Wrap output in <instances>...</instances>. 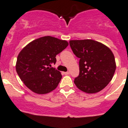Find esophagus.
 <instances>
[{"mask_svg": "<svg viewBox=\"0 0 128 128\" xmlns=\"http://www.w3.org/2000/svg\"><path fill=\"white\" fill-rule=\"evenodd\" d=\"M64 74L65 75H68V74H70V71H67V72H64Z\"/></svg>", "mask_w": 128, "mask_h": 128, "instance_id": "1", "label": "esophagus"}]
</instances>
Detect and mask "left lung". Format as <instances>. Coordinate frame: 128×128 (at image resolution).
Wrapping results in <instances>:
<instances>
[{
    "mask_svg": "<svg viewBox=\"0 0 128 128\" xmlns=\"http://www.w3.org/2000/svg\"><path fill=\"white\" fill-rule=\"evenodd\" d=\"M70 45L80 58V74L75 78L74 84L87 94L101 91L112 80L116 68L112 51L93 40H70Z\"/></svg>",
    "mask_w": 128,
    "mask_h": 128,
    "instance_id": "1",
    "label": "left lung"
}]
</instances>
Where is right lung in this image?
I'll use <instances>...</instances> for the list:
<instances>
[{
  "instance_id": "obj_1",
  "label": "right lung",
  "mask_w": 128,
  "mask_h": 128,
  "mask_svg": "<svg viewBox=\"0 0 128 128\" xmlns=\"http://www.w3.org/2000/svg\"><path fill=\"white\" fill-rule=\"evenodd\" d=\"M68 46L66 40L46 36L33 40L21 50L16 70L24 84L32 92L46 94L53 91L62 78L60 72L51 64L56 56Z\"/></svg>"
}]
</instances>
